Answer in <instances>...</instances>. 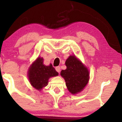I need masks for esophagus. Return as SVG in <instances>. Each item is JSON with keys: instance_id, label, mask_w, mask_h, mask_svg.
<instances>
[{"instance_id": "obj_1", "label": "esophagus", "mask_w": 122, "mask_h": 122, "mask_svg": "<svg viewBox=\"0 0 122 122\" xmlns=\"http://www.w3.org/2000/svg\"><path fill=\"white\" fill-rule=\"evenodd\" d=\"M56 71H57L58 73H60L61 72V67H60V66H56Z\"/></svg>"}]
</instances>
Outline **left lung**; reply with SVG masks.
Here are the masks:
<instances>
[{
    "label": "left lung",
    "mask_w": 122,
    "mask_h": 122,
    "mask_svg": "<svg viewBox=\"0 0 122 122\" xmlns=\"http://www.w3.org/2000/svg\"><path fill=\"white\" fill-rule=\"evenodd\" d=\"M66 69L61 75L66 81L68 91L75 94L81 92L88 84L89 72L87 68L75 56H71L66 61Z\"/></svg>",
    "instance_id": "1"
}]
</instances>
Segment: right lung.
<instances>
[{"label":"right lung","mask_w":122,"mask_h":122,"mask_svg":"<svg viewBox=\"0 0 122 122\" xmlns=\"http://www.w3.org/2000/svg\"><path fill=\"white\" fill-rule=\"evenodd\" d=\"M58 73L51 64L46 66L43 64V58L38 57L28 71L29 82L35 89L41 91L48 85L51 77L57 76Z\"/></svg>","instance_id":"1"}]
</instances>
